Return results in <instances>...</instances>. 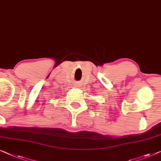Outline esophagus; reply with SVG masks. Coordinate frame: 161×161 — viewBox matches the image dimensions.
<instances>
[{"instance_id":"1","label":"esophagus","mask_w":161,"mask_h":161,"mask_svg":"<svg viewBox=\"0 0 161 161\" xmlns=\"http://www.w3.org/2000/svg\"><path fill=\"white\" fill-rule=\"evenodd\" d=\"M79 84H80V83H78V82H76V83H75V85L76 86H80V85H79Z\"/></svg>"}]
</instances>
